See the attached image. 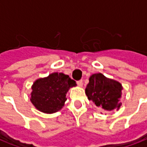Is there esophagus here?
<instances>
[{
	"mask_svg": "<svg viewBox=\"0 0 147 147\" xmlns=\"http://www.w3.org/2000/svg\"><path fill=\"white\" fill-rule=\"evenodd\" d=\"M83 80H80V81H77V85L80 87H82L83 86Z\"/></svg>",
	"mask_w": 147,
	"mask_h": 147,
	"instance_id": "obj_1",
	"label": "esophagus"
}]
</instances>
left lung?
<instances>
[{
    "mask_svg": "<svg viewBox=\"0 0 147 147\" xmlns=\"http://www.w3.org/2000/svg\"><path fill=\"white\" fill-rule=\"evenodd\" d=\"M122 90L120 82L107 78L102 73H95L90 76L85 91L88 99L96 106L112 111L120 108Z\"/></svg>",
    "mask_w": 147,
    "mask_h": 147,
    "instance_id": "8db88e82",
    "label": "left lung"
}]
</instances>
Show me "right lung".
Here are the masks:
<instances>
[{"instance_id":"add662e5","label":"right lung","mask_w":147,"mask_h":147,"mask_svg":"<svg viewBox=\"0 0 147 147\" xmlns=\"http://www.w3.org/2000/svg\"><path fill=\"white\" fill-rule=\"evenodd\" d=\"M76 83L67 75L53 72L44 78H39L31 86L30 102L35 108L44 113H57L64 107L66 94Z\"/></svg>"}]
</instances>
